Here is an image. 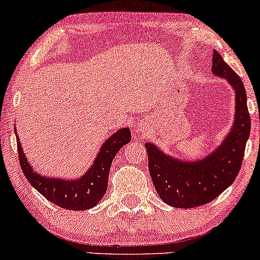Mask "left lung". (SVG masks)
Wrapping results in <instances>:
<instances>
[{
    "mask_svg": "<svg viewBox=\"0 0 260 260\" xmlns=\"http://www.w3.org/2000/svg\"><path fill=\"white\" fill-rule=\"evenodd\" d=\"M211 71L228 79L236 94L235 123L222 144L199 161H181L161 153L151 143L145 144L155 189L166 204L175 208H196L214 201L234 183L242 166L250 132L246 89L240 77L216 51L213 53Z\"/></svg>",
    "mask_w": 260,
    "mask_h": 260,
    "instance_id": "1",
    "label": "left lung"
}]
</instances>
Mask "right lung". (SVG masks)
<instances>
[{"mask_svg":"<svg viewBox=\"0 0 260 260\" xmlns=\"http://www.w3.org/2000/svg\"><path fill=\"white\" fill-rule=\"evenodd\" d=\"M129 140L131 132L128 128L112 134L103 144L96 159L86 174L79 180L72 181L44 177L32 171L18 138L17 150L23 174L40 194L57 207L70 210H85L95 207L105 194L113 157Z\"/></svg>","mask_w":260,"mask_h":260,"instance_id":"right-lung-1","label":"right lung"}]
</instances>
